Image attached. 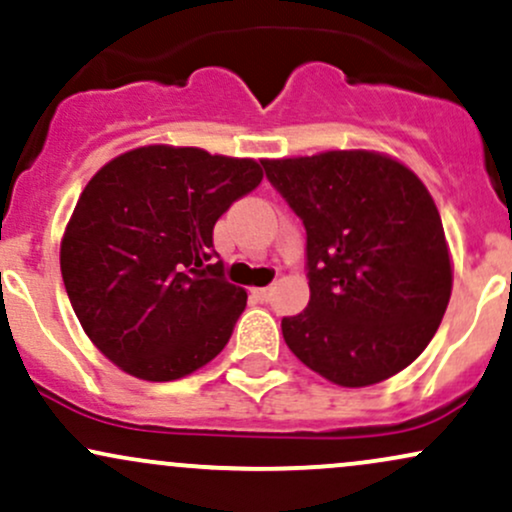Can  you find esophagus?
<instances>
[{
  "mask_svg": "<svg viewBox=\"0 0 512 512\" xmlns=\"http://www.w3.org/2000/svg\"><path fill=\"white\" fill-rule=\"evenodd\" d=\"M254 297L261 299V302H268L270 297H273V285L268 287H258V290H254Z\"/></svg>",
  "mask_w": 512,
  "mask_h": 512,
  "instance_id": "1",
  "label": "esophagus"
}]
</instances>
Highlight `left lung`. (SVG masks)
Masks as SVG:
<instances>
[{
  "mask_svg": "<svg viewBox=\"0 0 512 512\" xmlns=\"http://www.w3.org/2000/svg\"><path fill=\"white\" fill-rule=\"evenodd\" d=\"M261 162L306 230L311 299L282 318L294 357L345 388L410 366L453 290L446 232L422 179L374 150Z\"/></svg>",
  "mask_w": 512,
  "mask_h": 512,
  "instance_id": "obj_1",
  "label": "left lung"
}]
</instances>
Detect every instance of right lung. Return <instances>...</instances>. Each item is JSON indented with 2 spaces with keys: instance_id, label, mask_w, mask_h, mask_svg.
<instances>
[{
  "instance_id": "obj_1",
  "label": "right lung",
  "mask_w": 512,
  "mask_h": 512,
  "mask_svg": "<svg viewBox=\"0 0 512 512\" xmlns=\"http://www.w3.org/2000/svg\"><path fill=\"white\" fill-rule=\"evenodd\" d=\"M263 170L201 148L143 146L95 172L59 266L93 345L126 374L177 381L222 352L246 306L213 261V227Z\"/></svg>"
}]
</instances>
